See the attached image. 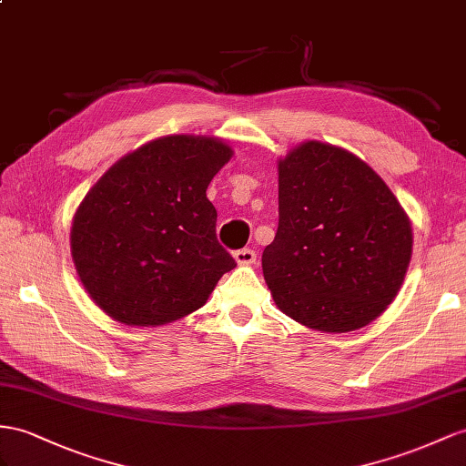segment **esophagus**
Instances as JSON below:
<instances>
[{"instance_id": "1", "label": "esophagus", "mask_w": 466, "mask_h": 466, "mask_svg": "<svg viewBox=\"0 0 466 466\" xmlns=\"http://www.w3.org/2000/svg\"><path fill=\"white\" fill-rule=\"evenodd\" d=\"M232 256H234V259H236L240 266H252L254 261H256V258H258V254L254 252L252 248H240V249H236V252H234Z\"/></svg>"}]
</instances>
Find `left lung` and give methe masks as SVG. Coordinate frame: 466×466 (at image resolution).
Wrapping results in <instances>:
<instances>
[{
  "label": "left lung",
  "mask_w": 466,
  "mask_h": 466,
  "mask_svg": "<svg viewBox=\"0 0 466 466\" xmlns=\"http://www.w3.org/2000/svg\"><path fill=\"white\" fill-rule=\"evenodd\" d=\"M278 169L279 224L261 256L273 301L323 332L372 323L411 259V226L398 198L362 159L329 143H303Z\"/></svg>",
  "instance_id": "left-lung-1"
}]
</instances>
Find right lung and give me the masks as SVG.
I'll return each instance as SVG.
<instances>
[{
	"mask_svg": "<svg viewBox=\"0 0 466 466\" xmlns=\"http://www.w3.org/2000/svg\"><path fill=\"white\" fill-rule=\"evenodd\" d=\"M230 157L214 137L167 136L126 155L90 188L75 214L70 252L104 313L136 327L171 323L205 305L236 268L207 198Z\"/></svg>",
	"mask_w": 466,
	"mask_h": 466,
	"instance_id": "obj_1",
	"label": "right lung"
}]
</instances>
